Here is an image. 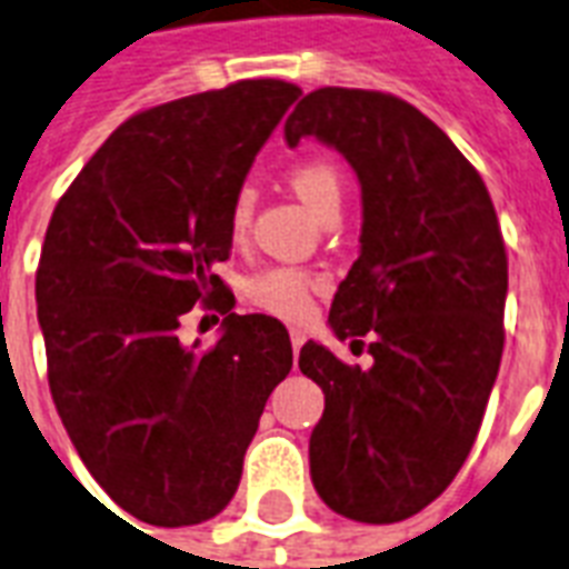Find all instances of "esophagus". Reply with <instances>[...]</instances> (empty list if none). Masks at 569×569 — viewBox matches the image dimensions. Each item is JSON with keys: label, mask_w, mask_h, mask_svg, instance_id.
<instances>
[{"label": "esophagus", "mask_w": 569, "mask_h": 569, "mask_svg": "<svg viewBox=\"0 0 569 569\" xmlns=\"http://www.w3.org/2000/svg\"><path fill=\"white\" fill-rule=\"evenodd\" d=\"M289 340H292V352L298 355V352H301V346H303V340H307V337H303V331H289Z\"/></svg>", "instance_id": "esophagus-1"}]
</instances>
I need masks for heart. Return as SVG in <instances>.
Here are the masks:
<instances>
[{
	"mask_svg": "<svg viewBox=\"0 0 569 569\" xmlns=\"http://www.w3.org/2000/svg\"><path fill=\"white\" fill-rule=\"evenodd\" d=\"M289 181H292L295 193L322 220L340 217L346 181H342L340 167L331 158H322V154L301 158L289 169ZM253 208L256 190L250 184H241L232 197V206H229L232 238H244L247 227L253 220ZM319 286H322V280L310 271H303V268L271 266L247 277L244 298L266 313H274L280 319H289V322H301L313 310V295L319 292Z\"/></svg>",
	"mask_w": 569,
	"mask_h": 569,
	"instance_id": "1",
	"label": "heart"
}]
</instances>
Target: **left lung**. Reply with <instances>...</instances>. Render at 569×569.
<instances>
[{
  "label": "left lung",
  "mask_w": 569,
  "mask_h": 569,
  "mask_svg": "<svg viewBox=\"0 0 569 569\" xmlns=\"http://www.w3.org/2000/svg\"><path fill=\"white\" fill-rule=\"evenodd\" d=\"M303 137L361 181V256L328 322L372 340L370 370L301 349L325 393L310 477L333 513L388 526L436 501L471 453L505 352V238L477 169L397 94L316 89L286 119V142Z\"/></svg>",
  "instance_id": "left-lung-1"
}]
</instances>
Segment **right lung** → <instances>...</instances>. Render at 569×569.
I'll list each match as a JSON object with an SVG mask.
<instances>
[{
	"instance_id": "1",
	"label": "right lung",
	"mask_w": 569,
	"mask_h": 569,
	"mask_svg": "<svg viewBox=\"0 0 569 569\" xmlns=\"http://www.w3.org/2000/svg\"><path fill=\"white\" fill-rule=\"evenodd\" d=\"M298 94L238 80L130 116L43 236L34 301L56 411L107 496L149 526H197L229 505L292 370L283 322L232 313L214 266L232 250V197ZM197 302L224 316L206 350L178 337Z\"/></svg>"
}]
</instances>
